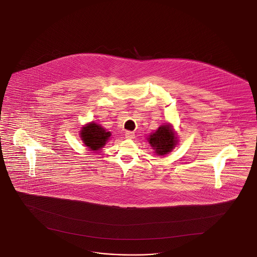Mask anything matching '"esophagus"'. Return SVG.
I'll return each instance as SVG.
<instances>
[{"instance_id":"esophagus-1","label":"esophagus","mask_w":257,"mask_h":257,"mask_svg":"<svg viewBox=\"0 0 257 257\" xmlns=\"http://www.w3.org/2000/svg\"><path fill=\"white\" fill-rule=\"evenodd\" d=\"M125 138H126L127 140H133V139H135V133L131 132V131H127V132L125 133Z\"/></svg>"}]
</instances>
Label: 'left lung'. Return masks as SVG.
<instances>
[{
  "label": "left lung",
  "mask_w": 257,
  "mask_h": 257,
  "mask_svg": "<svg viewBox=\"0 0 257 257\" xmlns=\"http://www.w3.org/2000/svg\"><path fill=\"white\" fill-rule=\"evenodd\" d=\"M147 141L157 156L168 155L175 149L178 142L177 132L171 123L162 124L155 132L147 137Z\"/></svg>",
  "instance_id": "left-lung-1"
}]
</instances>
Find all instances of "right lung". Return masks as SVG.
Here are the masks:
<instances>
[{
	"mask_svg": "<svg viewBox=\"0 0 257 257\" xmlns=\"http://www.w3.org/2000/svg\"><path fill=\"white\" fill-rule=\"evenodd\" d=\"M80 140L90 151L100 150L108 142L111 133L101 125L91 121L84 124L80 131Z\"/></svg>",
	"mask_w": 257,
	"mask_h": 257,
	"instance_id": "1",
	"label": "right lung"
}]
</instances>
